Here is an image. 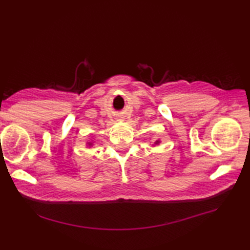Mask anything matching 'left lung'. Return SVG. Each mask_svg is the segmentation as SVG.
Instances as JSON below:
<instances>
[{
  "label": "left lung",
  "instance_id": "obj_1",
  "mask_svg": "<svg viewBox=\"0 0 250 250\" xmlns=\"http://www.w3.org/2000/svg\"><path fill=\"white\" fill-rule=\"evenodd\" d=\"M158 144H160V141H156V142L154 143V145H158Z\"/></svg>",
  "mask_w": 250,
  "mask_h": 250
}]
</instances>
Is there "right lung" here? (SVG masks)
I'll return each mask as SVG.
<instances>
[{"instance_id": "add662e5", "label": "right lung", "mask_w": 250, "mask_h": 250, "mask_svg": "<svg viewBox=\"0 0 250 250\" xmlns=\"http://www.w3.org/2000/svg\"><path fill=\"white\" fill-rule=\"evenodd\" d=\"M88 146H92V143H88Z\"/></svg>"}]
</instances>
